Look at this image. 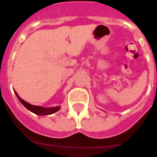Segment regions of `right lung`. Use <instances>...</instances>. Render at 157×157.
I'll return each mask as SVG.
<instances>
[{
    "instance_id": "obj_1",
    "label": "right lung",
    "mask_w": 157,
    "mask_h": 157,
    "mask_svg": "<svg viewBox=\"0 0 157 157\" xmlns=\"http://www.w3.org/2000/svg\"><path fill=\"white\" fill-rule=\"evenodd\" d=\"M16 97L18 98V99L20 101L22 104L24 105L26 108H27L28 110H30V112H34L35 114L38 115V116H45V115H51L52 113H55L56 112H57L59 109L60 107L56 106V107H52V108H43V107L41 106H37V105H32L30 104L27 103L25 101H23V99L19 98V95L17 94V93L15 92Z\"/></svg>"
}]
</instances>
